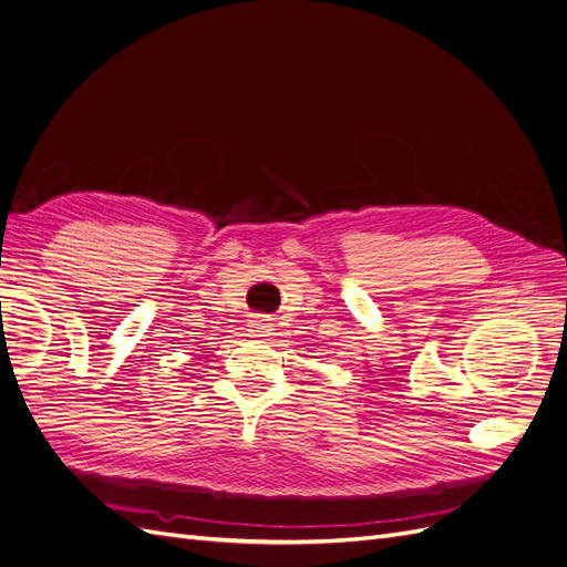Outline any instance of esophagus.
Listing matches in <instances>:
<instances>
[{"label":"esophagus","instance_id":"1","mask_svg":"<svg viewBox=\"0 0 567 567\" xmlns=\"http://www.w3.org/2000/svg\"><path fill=\"white\" fill-rule=\"evenodd\" d=\"M248 336H250V338L265 340L267 336H271V326L267 323V319H252V321L248 323Z\"/></svg>","mask_w":567,"mask_h":567}]
</instances>
